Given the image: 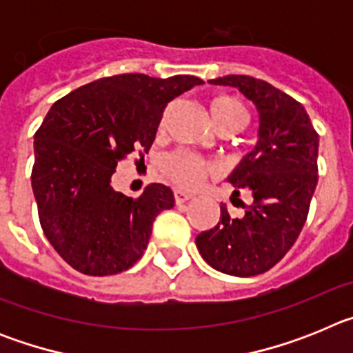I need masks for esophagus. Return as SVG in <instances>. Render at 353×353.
Wrapping results in <instances>:
<instances>
[{
  "instance_id": "1",
  "label": "esophagus",
  "mask_w": 353,
  "mask_h": 353,
  "mask_svg": "<svg viewBox=\"0 0 353 353\" xmlns=\"http://www.w3.org/2000/svg\"><path fill=\"white\" fill-rule=\"evenodd\" d=\"M192 196L187 194V192H182V191H174V203L179 205V207H182L183 203H187L189 199H191Z\"/></svg>"
}]
</instances>
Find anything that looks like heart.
Here are the masks:
<instances>
[{"label":"heart","mask_w":353,"mask_h":353,"mask_svg":"<svg viewBox=\"0 0 353 353\" xmlns=\"http://www.w3.org/2000/svg\"><path fill=\"white\" fill-rule=\"evenodd\" d=\"M212 117L217 127L235 125L239 129L244 127L248 121V109L244 102L232 95H223L214 99L212 102ZM215 171L212 162L205 161L203 157L192 154V152H173L162 161V173L168 180L180 189L192 191L205 182L208 174Z\"/></svg>","instance_id":"1"}]
</instances>
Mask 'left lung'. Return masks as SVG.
Masks as SVG:
<instances>
[{
  "label": "left lung",
  "instance_id": "1",
  "mask_svg": "<svg viewBox=\"0 0 353 353\" xmlns=\"http://www.w3.org/2000/svg\"><path fill=\"white\" fill-rule=\"evenodd\" d=\"M210 84L233 86L254 102L260 139L230 174L233 196L252 194L244 217H232L221 205V219L196 236L199 254L230 276L267 272L281 261L307 219L318 182V134L304 105L267 81L224 76Z\"/></svg>",
  "mask_w": 353,
  "mask_h": 353
}]
</instances>
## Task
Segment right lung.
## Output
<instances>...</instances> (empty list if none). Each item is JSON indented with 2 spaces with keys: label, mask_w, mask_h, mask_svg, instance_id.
Listing matches in <instances>:
<instances>
[{
  "label": "right lung",
  "mask_w": 353,
  "mask_h": 353,
  "mask_svg": "<svg viewBox=\"0 0 353 353\" xmlns=\"http://www.w3.org/2000/svg\"><path fill=\"white\" fill-rule=\"evenodd\" d=\"M203 81L146 74L102 77L56 101L35 132L31 187L40 226L54 251L86 276H113L143 256L173 191L150 183L139 198L111 176L134 150L148 152L168 102Z\"/></svg>",
  "instance_id": "1"
}]
</instances>
